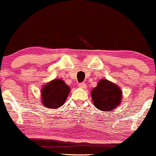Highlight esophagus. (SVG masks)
<instances>
[{
  "label": "esophagus",
  "mask_w": 156,
  "mask_h": 156,
  "mask_svg": "<svg viewBox=\"0 0 156 156\" xmlns=\"http://www.w3.org/2000/svg\"><path fill=\"white\" fill-rule=\"evenodd\" d=\"M79 87L82 88V89H86V83H80V84H79Z\"/></svg>",
  "instance_id": "34e87169"
}]
</instances>
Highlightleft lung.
Listing matches in <instances>:
<instances>
[{"mask_svg":"<svg viewBox=\"0 0 156 156\" xmlns=\"http://www.w3.org/2000/svg\"><path fill=\"white\" fill-rule=\"evenodd\" d=\"M91 98L97 109L101 111L113 110L121 103L122 91L115 83L102 79L91 90Z\"/></svg>","mask_w":156,"mask_h":156,"instance_id":"1","label":"left lung"}]
</instances>
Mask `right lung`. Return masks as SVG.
<instances>
[{"instance_id":"1","label":"right lung","mask_w":156,"mask_h":156,"mask_svg":"<svg viewBox=\"0 0 156 156\" xmlns=\"http://www.w3.org/2000/svg\"><path fill=\"white\" fill-rule=\"evenodd\" d=\"M70 89L61 79H55L44 85L41 90V101L45 107L58 108L65 104Z\"/></svg>"}]
</instances>
